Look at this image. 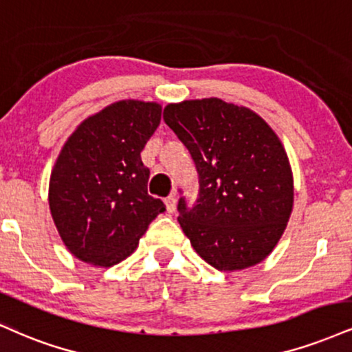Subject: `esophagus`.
I'll use <instances>...</instances> for the list:
<instances>
[{
	"instance_id": "1",
	"label": "esophagus",
	"mask_w": 352,
	"mask_h": 352,
	"mask_svg": "<svg viewBox=\"0 0 352 352\" xmlns=\"http://www.w3.org/2000/svg\"><path fill=\"white\" fill-rule=\"evenodd\" d=\"M165 206H167L168 213H173V211H175V208H177V198H175V195H170V197L165 198Z\"/></svg>"
}]
</instances>
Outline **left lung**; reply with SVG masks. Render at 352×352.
I'll return each instance as SVG.
<instances>
[{
  "mask_svg": "<svg viewBox=\"0 0 352 352\" xmlns=\"http://www.w3.org/2000/svg\"><path fill=\"white\" fill-rule=\"evenodd\" d=\"M164 121L200 175L197 205L179 201V223L195 252L224 272L259 264L294 210V173L278 135L256 111L219 98L168 103Z\"/></svg>",
  "mask_w": 352,
  "mask_h": 352,
  "instance_id": "obj_1",
  "label": "left lung"
}]
</instances>
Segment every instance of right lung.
I'll return each mask as SVG.
<instances>
[{
  "label": "right lung",
  "mask_w": 352,
  "mask_h": 352,
  "mask_svg": "<svg viewBox=\"0 0 352 352\" xmlns=\"http://www.w3.org/2000/svg\"><path fill=\"white\" fill-rule=\"evenodd\" d=\"M162 107L121 100L85 118L69 135L49 180V208L70 254L95 267L131 256L152 219L165 210L147 193L141 152Z\"/></svg>",
  "instance_id": "obj_1"
}]
</instances>
